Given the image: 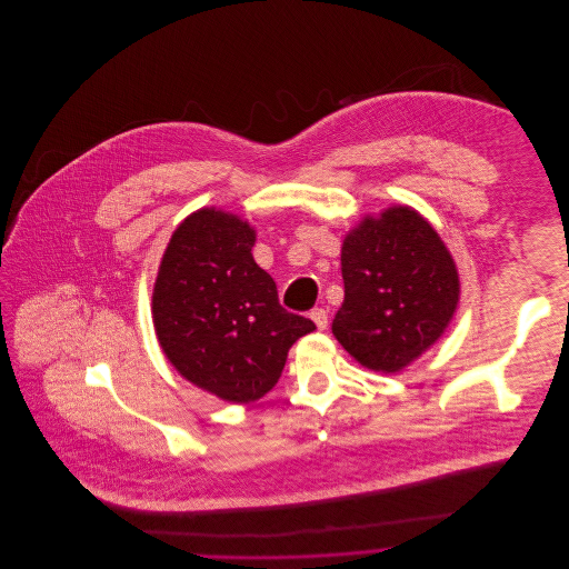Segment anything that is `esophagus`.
<instances>
[{"label":"esophagus","mask_w":569,"mask_h":569,"mask_svg":"<svg viewBox=\"0 0 569 569\" xmlns=\"http://www.w3.org/2000/svg\"><path fill=\"white\" fill-rule=\"evenodd\" d=\"M311 320L316 322L320 330H325L326 326H328V313H326L325 309H313L311 311Z\"/></svg>","instance_id":"1"}]
</instances>
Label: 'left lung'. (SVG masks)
I'll return each mask as SVG.
<instances>
[{
	"label": "left lung",
	"mask_w": 569,
	"mask_h": 569,
	"mask_svg": "<svg viewBox=\"0 0 569 569\" xmlns=\"http://www.w3.org/2000/svg\"><path fill=\"white\" fill-rule=\"evenodd\" d=\"M341 278L332 335L361 366L388 375L438 341L460 300L449 249L407 206L366 217L346 234Z\"/></svg>",
	"instance_id": "obj_1"
}]
</instances>
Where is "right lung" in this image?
<instances>
[{"instance_id": "1", "label": "right lung", "mask_w": 569, "mask_h": 569, "mask_svg": "<svg viewBox=\"0 0 569 569\" xmlns=\"http://www.w3.org/2000/svg\"><path fill=\"white\" fill-rule=\"evenodd\" d=\"M253 243L241 217L201 208L172 232L153 289V325L174 370L241 406L278 383L289 348L316 330L280 307L273 278L251 256Z\"/></svg>"}]
</instances>
